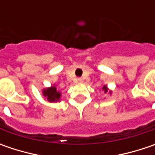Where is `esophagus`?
<instances>
[{
    "label": "esophagus",
    "instance_id": "obj_1",
    "mask_svg": "<svg viewBox=\"0 0 155 155\" xmlns=\"http://www.w3.org/2000/svg\"><path fill=\"white\" fill-rule=\"evenodd\" d=\"M78 83H83V79L79 78H78Z\"/></svg>",
    "mask_w": 155,
    "mask_h": 155
}]
</instances>
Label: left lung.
I'll use <instances>...</instances> for the list:
<instances>
[{
	"label": "left lung",
	"mask_w": 155,
	"mask_h": 155,
	"mask_svg": "<svg viewBox=\"0 0 155 155\" xmlns=\"http://www.w3.org/2000/svg\"><path fill=\"white\" fill-rule=\"evenodd\" d=\"M102 90L104 91V93H109V94H112V91H110V89L108 88V86L106 85V84H104V85H103V87H102Z\"/></svg>",
	"instance_id": "8db88e82"
}]
</instances>
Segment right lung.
Segmentation results:
<instances>
[{
	"label": "right lung",
	"instance_id": "1",
	"mask_svg": "<svg viewBox=\"0 0 155 155\" xmlns=\"http://www.w3.org/2000/svg\"><path fill=\"white\" fill-rule=\"evenodd\" d=\"M42 94L45 97V100H47L49 103L60 102V99L62 97V93L60 92V91H58L57 89L55 84H52L51 86L43 89Z\"/></svg>",
	"mask_w": 155,
	"mask_h": 155
}]
</instances>
